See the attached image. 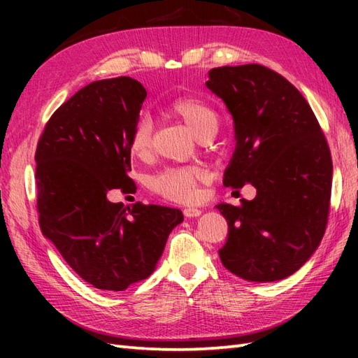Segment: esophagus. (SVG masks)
Instances as JSON below:
<instances>
[{
	"label": "esophagus",
	"mask_w": 358,
	"mask_h": 358,
	"mask_svg": "<svg viewBox=\"0 0 358 358\" xmlns=\"http://www.w3.org/2000/svg\"><path fill=\"white\" fill-rule=\"evenodd\" d=\"M183 212L187 218H195V217H200L203 210L199 208H186Z\"/></svg>",
	"instance_id": "34e87169"
}]
</instances>
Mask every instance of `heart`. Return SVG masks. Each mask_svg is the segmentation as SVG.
<instances>
[{"label": "heart", "mask_w": 358, "mask_h": 358, "mask_svg": "<svg viewBox=\"0 0 358 358\" xmlns=\"http://www.w3.org/2000/svg\"><path fill=\"white\" fill-rule=\"evenodd\" d=\"M169 110L180 117L191 127V131L201 138L204 135L217 134L220 126L218 113L194 96L175 98L169 104ZM152 123L141 118L135 124L131 136V149L136 157H144L150 150ZM208 173L201 167H173L152 178V187L166 199L175 201H192L199 195V185L206 180Z\"/></svg>", "instance_id": "b5f03b06"}]
</instances>
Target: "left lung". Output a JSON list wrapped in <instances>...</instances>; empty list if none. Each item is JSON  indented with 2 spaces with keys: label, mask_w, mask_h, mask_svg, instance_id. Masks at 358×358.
Wrapping results in <instances>:
<instances>
[{
  "label": "left lung",
  "mask_w": 358,
  "mask_h": 358,
  "mask_svg": "<svg viewBox=\"0 0 358 358\" xmlns=\"http://www.w3.org/2000/svg\"><path fill=\"white\" fill-rule=\"evenodd\" d=\"M206 86L234 120L235 150L223 185L257 189L255 199L241 200V206H215L229 226L220 258L243 280H283L323 238L332 185L329 146L305 96L268 67H215Z\"/></svg>",
  "instance_id": "obj_1"
}]
</instances>
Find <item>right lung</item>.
Masks as SVG:
<instances>
[{
  "label": "right lung",
  "mask_w": 358,
  "mask_h": 358,
  "mask_svg": "<svg viewBox=\"0 0 358 358\" xmlns=\"http://www.w3.org/2000/svg\"><path fill=\"white\" fill-rule=\"evenodd\" d=\"M148 92L140 81H94L59 106L36 146V208L43 235L78 275L103 291L148 278L180 209L136 203L123 208L108 192L132 191L131 136Z\"/></svg>",
  "instance_id": "obj_1"
}]
</instances>
